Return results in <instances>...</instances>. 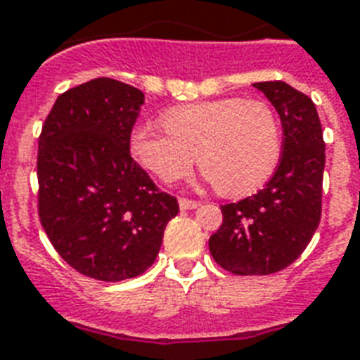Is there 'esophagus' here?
Instances as JSON below:
<instances>
[{
	"label": "esophagus",
	"instance_id": "1",
	"mask_svg": "<svg viewBox=\"0 0 360 360\" xmlns=\"http://www.w3.org/2000/svg\"><path fill=\"white\" fill-rule=\"evenodd\" d=\"M200 205V201L195 200H188V198H179V207L183 210H188V209H195V207Z\"/></svg>",
	"mask_w": 360,
	"mask_h": 360
}]
</instances>
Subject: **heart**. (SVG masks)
Masks as SVG:
<instances>
[{"mask_svg": "<svg viewBox=\"0 0 360 360\" xmlns=\"http://www.w3.org/2000/svg\"><path fill=\"white\" fill-rule=\"evenodd\" d=\"M166 133L134 125L129 150L162 183L201 172L229 198L253 194L270 179L281 157V124L261 99L221 98L179 105L162 114Z\"/></svg>", "mask_w": 360, "mask_h": 360, "instance_id": "heart-1", "label": "heart"}]
</instances>
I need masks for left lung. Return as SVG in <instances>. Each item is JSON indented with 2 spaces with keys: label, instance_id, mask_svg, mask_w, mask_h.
Here are the masks:
<instances>
[{
  "label": "left lung",
  "instance_id": "1",
  "mask_svg": "<svg viewBox=\"0 0 360 360\" xmlns=\"http://www.w3.org/2000/svg\"><path fill=\"white\" fill-rule=\"evenodd\" d=\"M283 124V155L257 194L221 205L220 229L209 238L216 264L235 276H268L302 255L322 216L326 142L312 99L283 81L253 84Z\"/></svg>",
  "mask_w": 360,
  "mask_h": 360
}]
</instances>
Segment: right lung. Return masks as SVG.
Returning a JSON list of instances; mask_svg holds the SVG:
<instances>
[{
  "label": "right lung",
  "instance_id": "obj_1",
  "mask_svg": "<svg viewBox=\"0 0 360 360\" xmlns=\"http://www.w3.org/2000/svg\"><path fill=\"white\" fill-rule=\"evenodd\" d=\"M139 89L99 77L58 96L38 139V218L74 270L116 283L144 274L179 212L129 151Z\"/></svg>",
  "mask_w": 360,
  "mask_h": 360
}]
</instances>
